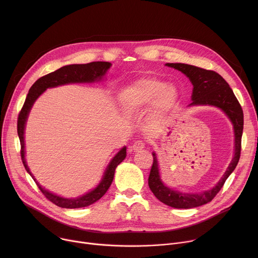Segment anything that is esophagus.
Returning a JSON list of instances; mask_svg holds the SVG:
<instances>
[{
  "mask_svg": "<svg viewBox=\"0 0 258 258\" xmlns=\"http://www.w3.org/2000/svg\"><path fill=\"white\" fill-rule=\"evenodd\" d=\"M144 147H145V143L142 140H137V141L134 142V144L131 147V150L133 152H140V151L143 150Z\"/></svg>",
  "mask_w": 258,
  "mask_h": 258,
  "instance_id": "1",
  "label": "esophagus"
}]
</instances>
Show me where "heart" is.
Returning <instances> with one entry per match:
<instances>
[{"mask_svg": "<svg viewBox=\"0 0 258 258\" xmlns=\"http://www.w3.org/2000/svg\"><path fill=\"white\" fill-rule=\"evenodd\" d=\"M154 100V106L158 111H165L173 106L178 100V91L172 86H165L157 78H141L127 87L122 101L126 105H144Z\"/></svg>", "mask_w": 258, "mask_h": 258, "instance_id": "heart-1", "label": "heart"}]
</instances>
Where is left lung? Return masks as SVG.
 <instances>
[{
    "instance_id": "8db88e82",
    "label": "left lung",
    "mask_w": 258,
    "mask_h": 258,
    "mask_svg": "<svg viewBox=\"0 0 258 258\" xmlns=\"http://www.w3.org/2000/svg\"><path fill=\"white\" fill-rule=\"evenodd\" d=\"M166 66L181 71L191 81L194 86L191 95L192 102L189 104V106L213 105L219 107L232 122L234 128L235 148L231 163L229 164L226 172L218 184L210 190L203 191L201 194H183L165 186L160 178L156 153H153L154 162L151 168L150 177H148V186H150L152 192L159 201L164 203L167 206L179 209H189L202 206L211 202L212 199L219 194L229 175L235 169L240 157L243 113L232 89L229 87L227 81L219 73L187 63H166Z\"/></svg>"
}]
</instances>
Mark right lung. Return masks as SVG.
<instances>
[{"label": "right lung", "mask_w": 258, "mask_h": 258, "mask_svg": "<svg viewBox=\"0 0 258 258\" xmlns=\"http://www.w3.org/2000/svg\"><path fill=\"white\" fill-rule=\"evenodd\" d=\"M111 62L107 61H93L84 64H69L61 67L60 69L49 73L43 77L38 78L35 83L30 88L28 95H27L24 105L19 114L18 118V135L21 142V157L23 164L32 179L37 184L39 190L43 192V195L50 201L53 204H55L61 208H81L92 205L93 203L97 202L100 198L104 196L110 188L113 179L116 167L121 163L122 161L125 159L126 156V147L121 148L119 153L112 159L110 164L107 165V168L104 172L103 178L101 182L98 184L96 188H94L92 191L81 196L76 199H66L58 197L56 195H53L50 191L46 190L45 188L40 186L32 173L30 172L29 167L27 166L26 160H25V141H24V131L26 120L28 118L29 112L34 103V101L38 98V96L48 88H54L67 84H76V83H94V81H99L105 75L106 71L111 68Z\"/></svg>", "instance_id": "right-lung-1"}]
</instances>
